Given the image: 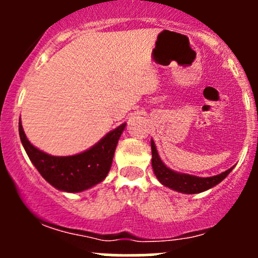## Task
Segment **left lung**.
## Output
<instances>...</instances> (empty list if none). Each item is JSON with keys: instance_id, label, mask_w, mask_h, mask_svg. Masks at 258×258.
I'll return each instance as SVG.
<instances>
[{"instance_id": "left-lung-1", "label": "left lung", "mask_w": 258, "mask_h": 258, "mask_svg": "<svg viewBox=\"0 0 258 258\" xmlns=\"http://www.w3.org/2000/svg\"><path fill=\"white\" fill-rule=\"evenodd\" d=\"M152 165L153 170L155 172L156 177L160 182L162 183L165 186L173 189V190L180 191V193L185 194H197L201 193V191H205L207 189L212 188L216 184L222 182L228 174L230 173V171L233 170V167H230L229 170H227L226 172H222L217 176L212 177H206V178H201V177L197 176H190V174H183V173H177L174 171L170 170L164 165V162L161 161L156 152V148L154 142L152 141Z\"/></svg>"}]
</instances>
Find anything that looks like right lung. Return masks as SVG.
<instances>
[{"label":"right lung","mask_w":258,"mask_h":258,"mask_svg":"<svg viewBox=\"0 0 258 258\" xmlns=\"http://www.w3.org/2000/svg\"><path fill=\"white\" fill-rule=\"evenodd\" d=\"M125 126L126 123H122L91 149L73 156H52L38 150L28 141L20 120L19 136L29 159L49 184L59 190L79 193L105 178Z\"/></svg>","instance_id":"1"}]
</instances>
